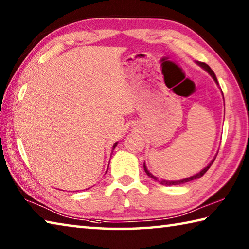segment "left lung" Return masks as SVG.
<instances>
[{
	"label": "left lung",
	"instance_id": "8db88e82",
	"mask_svg": "<svg viewBox=\"0 0 249 249\" xmlns=\"http://www.w3.org/2000/svg\"><path fill=\"white\" fill-rule=\"evenodd\" d=\"M196 65H199L201 68H203L206 72H208L211 77L213 78V80L214 81H215V83L216 84H218V82H217V78H216V75H215V73L213 72V70L210 68V67L206 65V64H204V62H200V61H196ZM223 94V93H222ZM224 99V98H223ZM216 156H217V154L215 155V157H214L212 160H211V162L209 163L208 166L206 167H204L203 169H202L200 172H197V174H196V175H193V176H191V177H188V178H184V179H181V180H163V179H158L157 177L156 176H154L153 174H151V172L147 169V167H146V165H145V162H144V170H145V172L147 174V176L149 177V178H151V179H154L155 181H158V182L160 183V184H162V185H179V184H183V183H187V182H190V181H192V180H196V179H199V178H201L202 176H203L206 171L209 170V168L212 166V163L214 162V160H215V158H216Z\"/></svg>",
	"mask_w": 249,
	"mask_h": 249
}]
</instances>
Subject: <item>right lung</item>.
<instances>
[{
	"label": "right lung",
	"instance_id": "1",
	"mask_svg": "<svg viewBox=\"0 0 249 249\" xmlns=\"http://www.w3.org/2000/svg\"><path fill=\"white\" fill-rule=\"evenodd\" d=\"M117 144H119V142H115V144H114V145H113V148H112V150H114V149H115V147L117 146ZM112 153H113V151H112ZM108 165H109V163H108ZM107 169H108V168H107ZM88 189H90V188H88Z\"/></svg>",
	"mask_w": 249,
	"mask_h": 249
}]
</instances>
